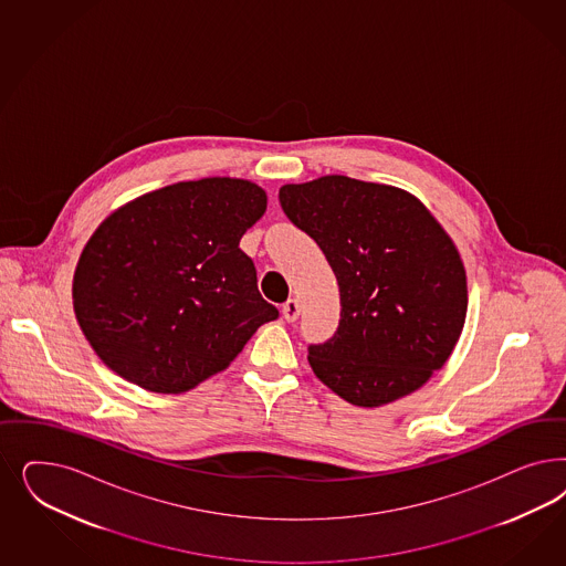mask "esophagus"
Here are the masks:
<instances>
[{
	"label": "esophagus",
	"instance_id": "esophagus-1",
	"mask_svg": "<svg viewBox=\"0 0 566 566\" xmlns=\"http://www.w3.org/2000/svg\"><path fill=\"white\" fill-rule=\"evenodd\" d=\"M300 312H302V306H300L297 300H287V302L283 304V318H285L287 323H295L297 316H300Z\"/></svg>",
	"mask_w": 566,
	"mask_h": 566
}]
</instances>
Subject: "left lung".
Instances as JSON below:
<instances>
[{"instance_id": "8db88e82", "label": "left lung", "mask_w": 566, "mask_h": 566, "mask_svg": "<svg viewBox=\"0 0 566 566\" xmlns=\"http://www.w3.org/2000/svg\"><path fill=\"white\" fill-rule=\"evenodd\" d=\"M279 201L339 285V327L308 346L314 375L365 408L427 384L457 346L469 304L462 260L438 220L398 187L342 175L283 185Z\"/></svg>"}]
</instances>
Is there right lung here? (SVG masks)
I'll return each instance as SVG.
<instances>
[{
    "label": "right lung",
    "mask_w": 566,
    "mask_h": 566,
    "mask_svg": "<svg viewBox=\"0 0 566 566\" xmlns=\"http://www.w3.org/2000/svg\"><path fill=\"white\" fill-rule=\"evenodd\" d=\"M264 210L254 182L212 177L112 212L73 281L76 321L104 365L156 394L189 391L231 365L255 328L279 318L239 248Z\"/></svg>",
    "instance_id": "obj_1"
}]
</instances>
